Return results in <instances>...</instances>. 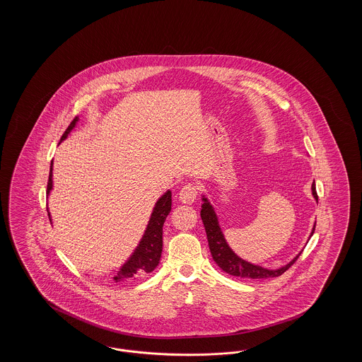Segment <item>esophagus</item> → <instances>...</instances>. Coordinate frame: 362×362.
<instances>
[{"mask_svg": "<svg viewBox=\"0 0 362 362\" xmlns=\"http://www.w3.org/2000/svg\"><path fill=\"white\" fill-rule=\"evenodd\" d=\"M197 194H198V189L197 186L194 185H186L183 189H180L179 192V199L182 201V204H192L197 198Z\"/></svg>", "mask_w": 362, "mask_h": 362, "instance_id": "1", "label": "esophagus"}]
</instances>
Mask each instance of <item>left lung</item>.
Masks as SVG:
<instances>
[{
    "mask_svg": "<svg viewBox=\"0 0 362 362\" xmlns=\"http://www.w3.org/2000/svg\"><path fill=\"white\" fill-rule=\"evenodd\" d=\"M312 195L317 202V192H316L315 182L312 183ZM202 201H204V204H202V209H201V218H202L204 225H205L209 248H210V252H211V257L214 259V262L220 266L221 270H224L225 273H228L230 276L252 278V279L273 278V276H279L281 274H284L300 257L301 252L296 258L292 259L288 264H285L284 267L276 269V270H269V269H264V267L258 266V264H252V263H250L244 259L239 258L230 250V247L228 245V243L225 240L221 228L218 225L217 214H216L214 209L210 205V202H209V199L205 195L202 197ZM315 225H313L310 236L315 232Z\"/></svg>",
    "mask_w": 362,
    "mask_h": 362,
    "instance_id": "8db88e82",
    "label": "left lung"
}]
</instances>
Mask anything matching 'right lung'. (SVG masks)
Wrapping results in <instances>:
<instances>
[{
  "mask_svg": "<svg viewBox=\"0 0 362 362\" xmlns=\"http://www.w3.org/2000/svg\"><path fill=\"white\" fill-rule=\"evenodd\" d=\"M77 122H78V118L76 117L70 123L69 127L66 129V132L64 133L61 141H64L65 138L68 137V134L74 129ZM52 189V161L49 182H47V195L50 194ZM171 205H173V198H171V191L168 189L156 202L155 209L151 214L149 223L145 229L142 239L139 241L137 248L134 250V252L132 254V257L127 259V262L115 273V276H114L115 282L136 279L139 276L152 273L157 267L160 258H161V251H163V225H164L167 216L171 211ZM49 218L52 221L50 211H49Z\"/></svg>",
  "mask_w": 362,
  "mask_h": 362,
  "instance_id": "obj_1",
  "label": "right lung"
}]
</instances>
